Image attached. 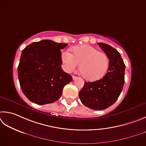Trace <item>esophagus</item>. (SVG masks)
Here are the masks:
<instances>
[{
  "label": "esophagus",
  "instance_id": "obj_1",
  "mask_svg": "<svg viewBox=\"0 0 146 146\" xmlns=\"http://www.w3.org/2000/svg\"><path fill=\"white\" fill-rule=\"evenodd\" d=\"M78 78V77L77 76H72V79H73V80H76V79Z\"/></svg>",
  "mask_w": 146,
  "mask_h": 146
}]
</instances>
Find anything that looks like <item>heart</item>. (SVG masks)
Masks as SVG:
<instances>
[{"label": "heart", "instance_id": "1", "mask_svg": "<svg viewBox=\"0 0 146 146\" xmlns=\"http://www.w3.org/2000/svg\"><path fill=\"white\" fill-rule=\"evenodd\" d=\"M61 60L64 69L68 72L75 70L81 64V76L90 81L103 78L109 66L106 54L90 45L76 46L72 48V54L64 51L61 54Z\"/></svg>", "mask_w": 146, "mask_h": 146}]
</instances>
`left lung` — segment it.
Wrapping results in <instances>:
<instances>
[{
	"instance_id": "1",
	"label": "left lung",
	"mask_w": 146,
	"mask_h": 146,
	"mask_svg": "<svg viewBox=\"0 0 146 146\" xmlns=\"http://www.w3.org/2000/svg\"><path fill=\"white\" fill-rule=\"evenodd\" d=\"M98 45L109 58L107 73L101 80L85 82L79 92V97L84 105L94 110H103L115 103L124 84L125 64L120 53L111 46L104 43Z\"/></svg>"
}]
</instances>
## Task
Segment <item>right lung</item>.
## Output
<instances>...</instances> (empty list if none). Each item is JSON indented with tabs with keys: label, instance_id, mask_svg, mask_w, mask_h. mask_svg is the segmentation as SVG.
<instances>
[{
	"label": "right lung",
	"instance_id": "1",
	"mask_svg": "<svg viewBox=\"0 0 146 146\" xmlns=\"http://www.w3.org/2000/svg\"><path fill=\"white\" fill-rule=\"evenodd\" d=\"M67 45L43 40L22 51L18 77L22 92L29 101L40 105L52 103L60 98L64 86L72 81L61 66L60 50Z\"/></svg>",
	"mask_w": 146,
	"mask_h": 146
}]
</instances>
